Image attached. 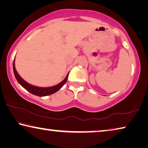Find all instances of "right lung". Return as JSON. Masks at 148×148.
Here are the masks:
<instances>
[{"instance_id": "1", "label": "right lung", "mask_w": 148, "mask_h": 148, "mask_svg": "<svg viewBox=\"0 0 148 148\" xmlns=\"http://www.w3.org/2000/svg\"><path fill=\"white\" fill-rule=\"evenodd\" d=\"M13 69H14V73L15 75V77H16L17 81L19 82V84L21 85L22 87H24L26 90H27L29 92H31V93L33 94L34 95H36V96H38V97L47 96V95L53 94L57 91H58L59 90L64 86V84L66 83L69 76V74H68L63 81L61 82L60 84H59L58 85H57V86L50 87H46V88H45V87H38L32 86V85L28 84L27 82L25 81V80L22 79L21 76H19L16 71V67H15L14 61L13 63Z\"/></svg>"}]
</instances>
